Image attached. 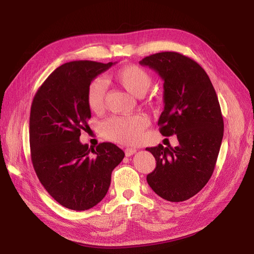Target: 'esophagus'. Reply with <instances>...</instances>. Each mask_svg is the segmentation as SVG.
Listing matches in <instances>:
<instances>
[{
  "mask_svg": "<svg viewBox=\"0 0 254 254\" xmlns=\"http://www.w3.org/2000/svg\"><path fill=\"white\" fill-rule=\"evenodd\" d=\"M135 152H136V149H135V148H126V149H125V155H126V157L132 156L133 153H135Z\"/></svg>",
  "mask_w": 254,
  "mask_h": 254,
  "instance_id": "1",
  "label": "esophagus"
}]
</instances>
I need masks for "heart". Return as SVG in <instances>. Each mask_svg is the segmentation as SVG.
I'll list each match as a JSON object with an SVG mask.
<instances>
[{"mask_svg": "<svg viewBox=\"0 0 254 254\" xmlns=\"http://www.w3.org/2000/svg\"><path fill=\"white\" fill-rule=\"evenodd\" d=\"M112 78L121 87L135 96H143L151 86L150 74L135 64H128L119 68L112 75ZM106 92V83L102 79H94L90 82L87 90V104L92 112L99 113L103 110ZM147 126V118L142 114H134L129 117L111 118L103 123L101 129L108 140L132 145L141 140L142 133Z\"/></svg>", "mask_w": 254, "mask_h": 254, "instance_id": "1", "label": "heart"}]
</instances>
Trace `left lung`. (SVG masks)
<instances>
[{"mask_svg":"<svg viewBox=\"0 0 254 254\" xmlns=\"http://www.w3.org/2000/svg\"><path fill=\"white\" fill-rule=\"evenodd\" d=\"M164 81V110L158 122L164 136L177 135L179 145L147 147L156 168L146 179L157 195L180 202L200 191L210 180L224 136V120L216 92L195 60L176 52L145 57Z\"/></svg>","mask_w":254,"mask_h":254,"instance_id":"obj_1","label":"left lung"}]
</instances>
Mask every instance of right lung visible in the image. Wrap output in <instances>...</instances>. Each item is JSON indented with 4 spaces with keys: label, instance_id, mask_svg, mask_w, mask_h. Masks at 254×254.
Returning a JSON list of instances; mask_svg holds the SVG:
<instances>
[{
    "label": "right lung",
    "instance_id": "obj_1",
    "mask_svg": "<svg viewBox=\"0 0 254 254\" xmlns=\"http://www.w3.org/2000/svg\"><path fill=\"white\" fill-rule=\"evenodd\" d=\"M115 63L71 61L57 67L38 89L30 108V156L38 179L55 200L84 211L103 200L112 171L125 153L109 142L89 148L79 136L89 127L87 90Z\"/></svg>",
    "mask_w": 254,
    "mask_h": 254
}]
</instances>
